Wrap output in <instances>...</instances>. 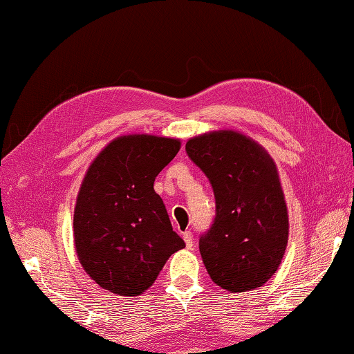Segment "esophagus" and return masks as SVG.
<instances>
[{"instance_id": "esophagus-1", "label": "esophagus", "mask_w": 354, "mask_h": 354, "mask_svg": "<svg viewBox=\"0 0 354 354\" xmlns=\"http://www.w3.org/2000/svg\"><path fill=\"white\" fill-rule=\"evenodd\" d=\"M183 239H184V241H186V246L187 248H192L194 246V235H192L191 230L183 232Z\"/></svg>"}]
</instances>
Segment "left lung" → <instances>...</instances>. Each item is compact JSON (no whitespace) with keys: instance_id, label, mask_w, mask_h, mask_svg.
I'll use <instances>...</instances> for the list:
<instances>
[{"instance_id":"obj_1","label":"left lung","mask_w":354,"mask_h":354,"mask_svg":"<svg viewBox=\"0 0 354 354\" xmlns=\"http://www.w3.org/2000/svg\"><path fill=\"white\" fill-rule=\"evenodd\" d=\"M186 152L214 194V219L198 240L211 279L232 292L262 286L281 263L289 234L275 163L232 130L195 136Z\"/></svg>"}]
</instances>
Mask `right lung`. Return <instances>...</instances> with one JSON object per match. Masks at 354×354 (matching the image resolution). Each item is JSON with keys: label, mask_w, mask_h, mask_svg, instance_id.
<instances>
[{"label": "right lung", "mask_w": 354, "mask_h": 354, "mask_svg": "<svg viewBox=\"0 0 354 354\" xmlns=\"http://www.w3.org/2000/svg\"><path fill=\"white\" fill-rule=\"evenodd\" d=\"M179 141L120 136L88 168L75 209V243L84 270L118 295L143 294L173 252L186 246L154 191Z\"/></svg>", "instance_id": "obj_1"}]
</instances>
